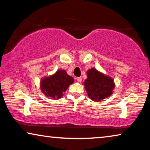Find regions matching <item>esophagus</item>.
Segmentation results:
<instances>
[{
    "instance_id": "esophagus-1",
    "label": "esophagus",
    "mask_w": 150,
    "mask_h": 150,
    "mask_svg": "<svg viewBox=\"0 0 150 150\" xmlns=\"http://www.w3.org/2000/svg\"><path fill=\"white\" fill-rule=\"evenodd\" d=\"M77 79V81H78L79 83H81V81H82V78H81V77H77V79Z\"/></svg>"
}]
</instances>
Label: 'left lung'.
Listing matches in <instances>:
<instances>
[{"label": "left lung", "instance_id": "8db88e82", "mask_svg": "<svg viewBox=\"0 0 150 150\" xmlns=\"http://www.w3.org/2000/svg\"><path fill=\"white\" fill-rule=\"evenodd\" d=\"M87 75V78L83 84L91 100L100 102L112 95L115 83L110 76L106 75L95 68L88 69Z\"/></svg>", "mask_w": 150, "mask_h": 150}]
</instances>
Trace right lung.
I'll return each instance as SVG.
<instances>
[{
  "label": "right lung",
  "mask_w": 150,
  "mask_h": 150,
  "mask_svg": "<svg viewBox=\"0 0 150 150\" xmlns=\"http://www.w3.org/2000/svg\"><path fill=\"white\" fill-rule=\"evenodd\" d=\"M73 83V78L64 69H58L54 74L42 78L40 85L45 96L57 100L62 97L63 93Z\"/></svg>",
  "instance_id": "1"
}]
</instances>
